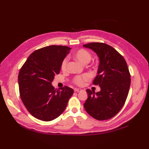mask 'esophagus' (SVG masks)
I'll return each instance as SVG.
<instances>
[{"mask_svg": "<svg viewBox=\"0 0 149 149\" xmlns=\"http://www.w3.org/2000/svg\"><path fill=\"white\" fill-rule=\"evenodd\" d=\"M81 91V89L79 88H75L74 89V92H80Z\"/></svg>", "mask_w": 149, "mask_h": 149, "instance_id": "obj_1", "label": "esophagus"}]
</instances>
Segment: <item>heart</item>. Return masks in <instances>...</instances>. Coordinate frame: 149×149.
I'll list each match as a JSON object with an SVG mask.
<instances>
[{
  "label": "heart",
  "instance_id": "obj_1",
  "mask_svg": "<svg viewBox=\"0 0 149 149\" xmlns=\"http://www.w3.org/2000/svg\"><path fill=\"white\" fill-rule=\"evenodd\" d=\"M74 57L79 60L83 64H86L90 61L92 58V55L89 51L85 49H80L77 50L74 54ZM68 58L66 57L62 61L61 65V69L63 70H65L67 68L68 63ZM91 76L89 74L86 73L80 75H76L74 77L73 81L75 84L79 86H82L86 81H88L91 79Z\"/></svg>",
  "mask_w": 149,
  "mask_h": 149
}]
</instances>
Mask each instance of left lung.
<instances>
[{
  "label": "left lung",
  "instance_id": "8db88e82",
  "mask_svg": "<svg viewBox=\"0 0 149 149\" xmlns=\"http://www.w3.org/2000/svg\"><path fill=\"white\" fill-rule=\"evenodd\" d=\"M83 46L92 49L99 57L98 75L93 84L101 88L96 93L86 90L88 98L84 107L97 120L111 119L120 111L128 95L130 74L127 63L115 49L104 43L93 42Z\"/></svg>",
  "mask_w": 149,
  "mask_h": 149
}]
</instances>
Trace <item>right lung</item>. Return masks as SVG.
Segmentation results:
<instances>
[{"mask_svg": "<svg viewBox=\"0 0 149 149\" xmlns=\"http://www.w3.org/2000/svg\"><path fill=\"white\" fill-rule=\"evenodd\" d=\"M70 48L51 45L36 50L27 58L19 73L21 100L28 111L45 121L59 116L67 106L74 90L68 86L55 89L51 84Z\"/></svg>", "mask_w": 149, "mask_h": 149, "instance_id": "add662e5", "label": "right lung"}]
</instances>
